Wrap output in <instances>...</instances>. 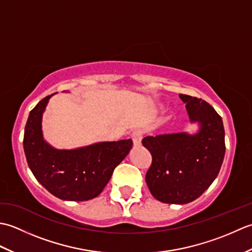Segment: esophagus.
Masks as SVG:
<instances>
[{
    "label": "esophagus",
    "mask_w": 252,
    "mask_h": 252,
    "mask_svg": "<svg viewBox=\"0 0 252 252\" xmlns=\"http://www.w3.org/2000/svg\"><path fill=\"white\" fill-rule=\"evenodd\" d=\"M132 141H133V144H134V146H141L142 144V138H143V134L141 131H134L132 133Z\"/></svg>",
    "instance_id": "1"
}]
</instances>
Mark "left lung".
<instances>
[{
	"mask_svg": "<svg viewBox=\"0 0 252 252\" xmlns=\"http://www.w3.org/2000/svg\"><path fill=\"white\" fill-rule=\"evenodd\" d=\"M180 98L199 130L194 134L146 136L142 141L153 157L145 178L149 190L157 200L175 205L197 199L216 180L225 155L220 115L201 98L184 94Z\"/></svg>",
	"mask_w": 252,
	"mask_h": 252,
	"instance_id": "1",
	"label": "left lung"
}]
</instances>
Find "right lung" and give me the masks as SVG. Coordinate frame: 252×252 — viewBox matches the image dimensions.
<instances>
[{"label":"right lung","instance_id":"obj_1","mask_svg":"<svg viewBox=\"0 0 252 252\" xmlns=\"http://www.w3.org/2000/svg\"><path fill=\"white\" fill-rule=\"evenodd\" d=\"M53 95L40 100L29 114L24 135L27 162L37 182L55 197L69 201L93 199L130 153L133 142L129 138L74 149L53 147L42 132V116Z\"/></svg>","mask_w":252,"mask_h":252}]
</instances>
